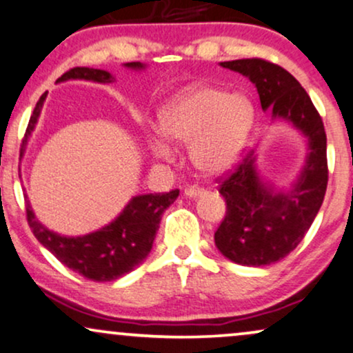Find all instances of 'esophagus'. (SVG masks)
Returning <instances> with one entry per match:
<instances>
[{
	"mask_svg": "<svg viewBox=\"0 0 353 353\" xmlns=\"http://www.w3.org/2000/svg\"><path fill=\"white\" fill-rule=\"evenodd\" d=\"M203 193H204V190H201V188H186V190L183 191L185 196H186V198H191V199L201 196Z\"/></svg>",
	"mask_w": 353,
	"mask_h": 353,
	"instance_id": "obj_1",
	"label": "esophagus"
}]
</instances>
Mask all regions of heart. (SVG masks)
Masks as SVG:
<instances>
[{
  "mask_svg": "<svg viewBox=\"0 0 353 353\" xmlns=\"http://www.w3.org/2000/svg\"><path fill=\"white\" fill-rule=\"evenodd\" d=\"M254 110L241 94L193 85L178 91L157 116V129L143 132L155 160H170V142L188 143L190 162L204 176H217L236 163L249 134Z\"/></svg>",
  "mask_w": 353,
  "mask_h": 353,
  "instance_id": "1",
  "label": "heart"
}]
</instances>
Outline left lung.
<instances>
[{"instance_id": "1", "label": "left lung", "mask_w": 353, "mask_h": 353, "mask_svg": "<svg viewBox=\"0 0 353 353\" xmlns=\"http://www.w3.org/2000/svg\"><path fill=\"white\" fill-rule=\"evenodd\" d=\"M219 65L249 78L262 110L272 111L273 121H285L306 139L304 165L288 190L263 180L254 150L221 185L228 211L214 234L217 250L234 263L263 267L296 249L319 212L327 188V139L306 90L280 65L262 59Z\"/></svg>"}]
</instances>
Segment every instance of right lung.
Returning a JSON list of instances; mask_svg holds the SVG:
<instances>
[{
    "label": "right lung",
    "instance_id": "add662e5",
    "mask_svg": "<svg viewBox=\"0 0 353 353\" xmlns=\"http://www.w3.org/2000/svg\"><path fill=\"white\" fill-rule=\"evenodd\" d=\"M124 67L141 72L145 70L147 65L129 62L124 63ZM68 80H85L108 85L112 83L116 78L106 70L77 67L63 73L57 80V83H63ZM46 98L47 91L37 101L30 116L23 145H21V157L24 155L29 139L36 129ZM178 193L180 191L173 190L170 193L139 194V196L130 198L124 210L110 224L85 236H63V234L47 229L36 217L28 194H26V211H28V223L34 236L65 267L80 273L88 280L112 281L128 275L147 259L154 245L163 211L170 204H173L178 198Z\"/></svg>",
    "mask_w": 353,
    "mask_h": 353
}]
</instances>
